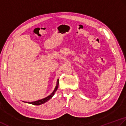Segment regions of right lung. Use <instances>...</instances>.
<instances>
[{"mask_svg":"<svg viewBox=\"0 0 126 126\" xmlns=\"http://www.w3.org/2000/svg\"><path fill=\"white\" fill-rule=\"evenodd\" d=\"M58 86H59V79L57 80V82H56V85L55 86L54 90V91H53L52 93L50 94V95H49L47 97H46V98H43L42 99H40V100H38V101H36L31 102H24L23 101V102L27 103H29V104H33V105H35V106H39V105L45 103L47 102L50 98H52V97L54 96V94H55L56 90H57V89L58 88Z\"/></svg>","mask_w":126,"mask_h":126,"instance_id":"add662e5","label":"right lung"}]
</instances>
